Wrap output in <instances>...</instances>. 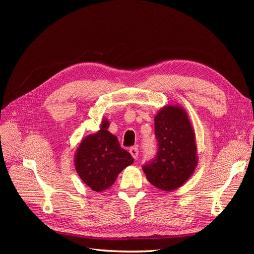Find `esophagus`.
Segmentation results:
<instances>
[{
  "instance_id": "obj_1",
  "label": "esophagus",
  "mask_w": 254,
  "mask_h": 254,
  "mask_svg": "<svg viewBox=\"0 0 254 254\" xmlns=\"http://www.w3.org/2000/svg\"><path fill=\"white\" fill-rule=\"evenodd\" d=\"M129 152L133 159H137V156H139V149H137V147H131L129 149Z\"/></svg>"
}]
</instances>
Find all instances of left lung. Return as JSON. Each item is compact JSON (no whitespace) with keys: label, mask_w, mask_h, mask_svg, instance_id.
I'll use <instances>...</instances> for the list:
<instances>
[{"label":"left lung","mask_w":254,"mask_h":254,"mask_svg":"<svg viewBox=\"0 0 254 254\" xmlns=\"http://www.w3.org/2000/svg\"><path fill=\"white\" fill-rule=\"evenodd\" d=\"M158 153L143 166L146 178L159 190L172 191L186 183L198 164L195 131L179 105H166L155 115Z\"/></svg>","instance_id":"1"}]
</instances>
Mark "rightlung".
Instances as JSON below:
<instances>
[{
  "label": "right lung",
  "mask_w": 254,
  "mask_h": 254,
  "mask_svg": "<svg viewBox=\"0 0 254 254\" xmlns=\"http://www.w3.org/2000/svg\"><path fill=\"white\" fill-rule=\"evenodd\" d=\"M110 123L103 119L97 132L83 137L75 152L74 163L80 179L95 191L108 190L119 174L133 163L121 147L118 137L108 131Z\"/></svg>",
  "instance_id": "obj_1"
}]
</instances>
